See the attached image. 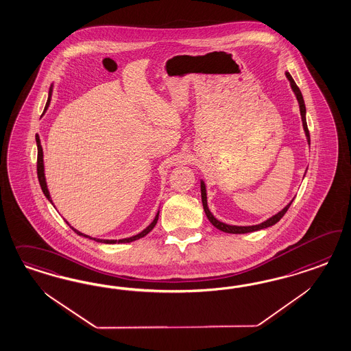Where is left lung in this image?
I'll return each mask as SVG.
<instances>
[{"label": "left lung", "mask_w": 351, "mask_h": 351, "mask_svg": "<svg viewBox=\"0 0 351 351\" xmlns=\"http://www.w3.org/2000/svg\"><path fill=\"white\" fill-rule=\"evenodd\" d=\"M286 77H287V80L289 81V85H291V88H292L293 94H295L296 99H298V106H300V114H301V121H302V128H304V131H305V136H306V140H308V144L310 145V135H308V123H306V108H305L304 97H302V94H301L300 88H298V85H296V82L293 81L292 75H289L288 72H286ZM305 173H306V172H305ZM304 176H305V175H304ZM201 195H202L203 208H204V213H206L207 219L210 220V223H213L216 229L221 230L223 233L230 234L252 233V232H257V230H261V229H266V228H269V226H273V225H276V223L285 216V213H287L291 203L293 202V199H292L285 208H282L279 213L273 215L271 217L266 219L265 221H263V223H256V225L239 226V225H229V223H221V221H219V220L213 216V213H211L210 208H208V204H207V191H206V184H204V181L203 180H201Z\"/></svg>", "instance_id": "left-lung-1"}]
</instances>
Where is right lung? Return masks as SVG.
Returning a JSON list of instances; mask_svg holds the SVG:
<instances>
[{
	"instance_id": "add662e5",
	"label": "right lung",
	"mask_w": 351,
	"mask_h": 351,
	"mask_svg": "<svg viewBox=\"0 0 351 351\" xmlns=\"http://www.w3.org/2000/svg\"><path fill=\"white\" fill-rule=\"evenodd\" d=\"M51 95H53V85L50 86V90H49V97H47V101H46L45 109H43V113L47 110V108L50 106ZM36 143H37V150H38V154H37V175H38V181H40V185H41V189H43L45 197L49 199V202L53 204V199H51V197H50V193H49V189H47V184H46V178H45L43 150V147H41V141H40V136H38V135H36ZM158 216H160V211H158L157 215H156L154 220H153L152 223H149L148 226H147L143 232H140V233L136 234V235H134V237L123 238V239H118V241L117 239H99V238H93V237H90V235H86V234L78 232V230L75 229L73 226H71V228H72V229L75 230V233L78 234V235H81V237H86V238H88V239H94L95 242H100V243H106V245H114V243H130V242L138 241L140 238L145 237L149 232H152V229L156 226V223L158 221ZM66 223H68V221H66ZM68 225H69V223H68Z\"/></svg>"
}]
</instances>
